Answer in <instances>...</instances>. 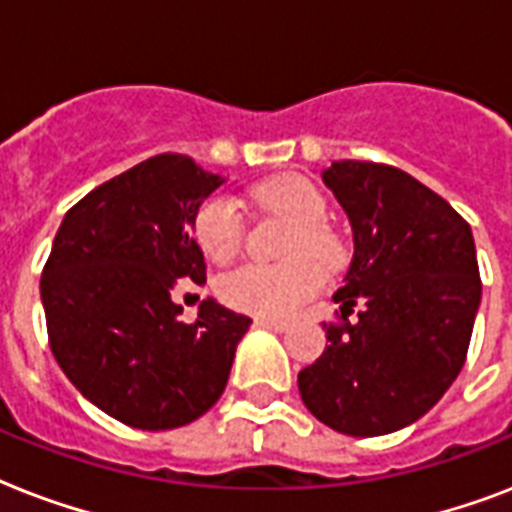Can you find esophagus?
<instances>
[{
	"instance_id": "34e87169",
	"label": "esophagus",
	"mask_w": 512,
	"mask_h": 512,
	"mask_svg": "<svg viewBox=\"0 0 512 512\" xmlns=\"http://www.w3.org/2000/svg\"><path fill=\"white\" fill-rule=\"evenodd\" d=\"M257 327L263 329H271V332H284V329L289 327V321L284 319H268V316H260V319H255Z\"/></svg>"
}]
</instances>
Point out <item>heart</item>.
I'll return each mask as SVG.
<instances>
[{"mask_svg": "<svg viewBox=\"0 0 512 512\" xmlns=\"http://www.w3.org/2000/svg\"><path fill=\"white\" fill-rule=\"evenodd\" d=\"M252 196L260 207L279 212L295 223V233L289 239V257L295 260L284 265H239L220 276L217 295L233 311L268 319L289 316L324 284V273L316 260L324 268L340 265L342 241L327 223L329 207L324 193L308 177L281 175L257 185ZM193 236L209 260H233L244 244V217L239 204L225 193H215L201 201L193 215ZM305 254H311L314 260H310L312 256L305 258Z\"/></svg>", "mask_w": 512, "mask_h": 512, "instance_id": "1", "label": "heart"}]
</instances>
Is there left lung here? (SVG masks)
<instances>
[{"label": "left lung", "mask_w": 512, "mask_h": 512, "mask_svg": "<svg viewBox=\"0 0 512 512\" xmlns=\"http://www.w3.org/2000/svg\"><path fill=\"white\" fill-rule=\"evenodd\" d=\"M324 183L353 225L327 350L297 374L303 404L345 436H385L420 420L457 380L481 303L465 217L398 167L332 162ZM359 305V319L347 316Z\"/></svg>", "instance_id": "1"}]
</instances>
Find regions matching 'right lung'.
I'll return each mask as SVG.
<instances>
[{
    "label": "right lung",
    "instance_id": "right-lung-1",
    "mask_svg": "<svg viewBox=\"0 0 512 512\" xmlns=\"http://www.w3.org/2000/svg\"><path fill=\"white\" fill-rule=\"evenodd\" d=\"M223 177L159 154L68 209L42 271L55 361L108 417L140 430L188 425L223 396L252 319L215 300L183 321L180 284H204L193 215Z\"/></svg>",
    "mask_w": 512,
    "mask_h": 512
}]
</instances>
